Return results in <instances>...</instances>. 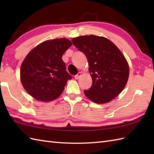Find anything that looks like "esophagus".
Returning a JSON list of instances; mask_svg holds the SVG:
<instances>
[{
	"mask_svg": "<svg viewBox=\"0 0 154 154\" xmlns=\"http://www.w3.org/2000/svg\"><path fill=\"white\" fill-rule=\"evenodd\" d=\"M81 74H82V73H81V72H79V73H78L75 76V79H79V78L81 76Z\"/></svg>",
	"mask_w": 154,
	"mask_h": 154,
	"instance_id": "esophagus-1",
	"label": "esophagus"
}]
</instances>
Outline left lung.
Returning <instances> with one entry per match:
<instances>
[{"mask_svg": "<svg viewBox=\"0 0 154 154\" xmlns=\"http://www.w3.org/2000/svg\"><path fill=\"white\" fill-rule=\"evenodd\" d=\"M83 52L89 65L93 84L84 90L86 97L97 104L109 103L125 87L129 66L122 52L107 38L94 35H82L71 40Z\"/></svg>", "mask_w": 154, "mask_h": 154, "instance_id": "obj_1", "label": "left lung"}]
</instances>
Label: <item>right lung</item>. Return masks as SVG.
I'll use <instances>...</instances> for the list:
<instances>
[{
  "instance_id": "1",
  "label": "right lung",
  "mask_w": 154,
  "mask_h": 154,
  "mask_svg": "<svg viewBox=\"0 0 154 154\" xmlns=\"http://www.w3.org/2000/svg\"><path fill=\"white\" fill-rule=\"evenodd\" d=\"M72 45L66 38L39 44L23 61L20 79L25 90L38 100L48 102L61 95L71 76L66 71L62 55Z\"/></svg>"
}]
</instances>
